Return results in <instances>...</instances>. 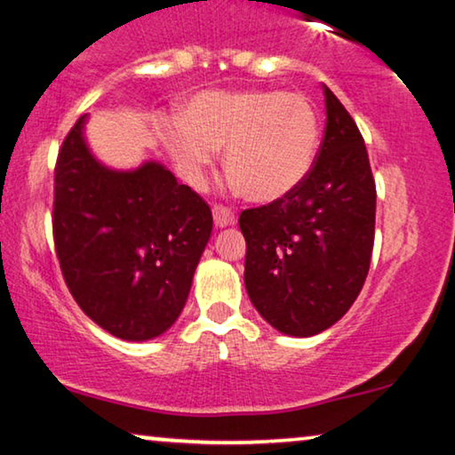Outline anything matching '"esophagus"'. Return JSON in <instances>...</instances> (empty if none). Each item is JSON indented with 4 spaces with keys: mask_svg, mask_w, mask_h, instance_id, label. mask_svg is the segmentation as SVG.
Returning a JSON list of instances; mask_svg holds the SVG:
<instances>
[{
    "mask_svg": "<svg viewBox=\"0 0 455 455\" xmlns=\"http://www.w3.org/2000/svg\"><path fill=\"white\" fill-rule=\"evenodd\" d=\"M212 216H214L216 227H230V225H235V222H236L235 210H230L228 206H222V204H214Z\"/></svg>",
    "mask_w": 455,
    "mask_h": 455,
    "instance_id": "esophagus-1",
    "label": "esophagus"
}]
</instances>
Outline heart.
Segmentation results:
<instances>
[{"mask_svg":"<svg viewBox=\"0 0 455 455\" xmlns=\"http://www.w3.org/2000/svg\"><path fill=\"white\" fill-rule=\"evenodd\" d=\"M169 148L192 180H200L212 151L225 147L228 178L251 200L274 202L302 184L315 165L321 120L300 92L208 90L178 110Z\"/></svg>","mask_w":455,"mask_h":455,"instance_id":"heart-1","label":"heart"}]
</instances>
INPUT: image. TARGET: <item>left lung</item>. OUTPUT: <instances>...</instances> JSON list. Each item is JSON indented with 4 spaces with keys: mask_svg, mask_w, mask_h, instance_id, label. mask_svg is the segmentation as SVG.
Returning <instances> with one entry per match:
<instances>
[{
    "mask_svg": "<svg viewBox=\"0 0 455 455\" xmlns=\"http://www.w3.org/2000/svg\"><path fill=\"white\" fill-rule=\"evenodd\" d=\"M324 101L327 131L308 178L239 216L251 302L294 337L321 333L347 313L374 247L376 181L363 137L329 87Z\"/></svg>",
    "mask_w": 455,
    "mask_h": 455,
    "instance_id": "left-lung-1",
    "label": "left lung"
}]
</instances>
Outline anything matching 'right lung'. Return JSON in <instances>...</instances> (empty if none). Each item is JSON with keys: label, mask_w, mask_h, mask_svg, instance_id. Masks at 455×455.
Segmentation results:
<instances>
[{"label": "right lung", "mask_w": 455, "mask_h": 455, "mask_svg": "<svg viewBox=\"0 0 455 455\" xmlns=\"http://www.w3.org/2000/svg\"><path fill=\"white\" fill-rule=\"evenodd\" d=\"M79 118L54 165L52 239L79 308L114 337L167 331L212 233L206 200L159 163L112 172L87 151Z\"/></svg>", "instance_id": "1"}]
</instances>
